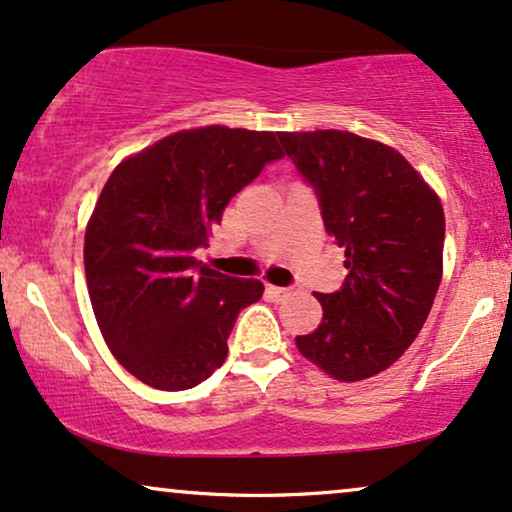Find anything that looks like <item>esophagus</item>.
Returning a JSON list of instances; mask_svg holds the SVG:
<instances>
[{"instance_id": "34e87169", "label": "esophagus", "mask_w": 512, "mask_h": 512, "mask_svg": "<svg viewBox=\"0 0 512 512\" xmlns=\"http://www.w3.org/2000/svg\"><path fill=\"white\" fill-rule=\"evenodd\" d=\"M267 293L271 297H276V300H286V297L293 295V288H281V286H269Z\"/></svg>"}]
</instances>
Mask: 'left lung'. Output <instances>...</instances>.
I'll use <instances>...</instances> for the list:
<instances>
[{
	"label": "left lung",
	"mask_w": 512,
	"mask_h": 512,
	"mask_svg": "<svg viewBox=\"0 0 512 512\" xmlns=\"http://www.w3.org/2000/svg\"><path fill=\"white\" fill-rule=\"evenodd\" d=\"M314 186L326 231L345 248L338 293H316L323 319L300 354L340 383L390 368L418 338L444 271V210L435 189L383 141L342 129L278 132Z\"/></svg>",
	"instance_id": "left-lung-1"
}]
</instances>
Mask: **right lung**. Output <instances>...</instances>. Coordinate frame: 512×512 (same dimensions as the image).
<instances>
[{
  "label": "right lung",
  "mask_w": 512,
  "mask_h": 512,
  "mask_svg": "<svg viewBox=\"0 0 512 512\" xmlns=\"http://www.w3.org/2000/svg\"><path fill=\"white\" fill-rule=\"evenodd\" d=\"M276 132L181 129L115 167L84 231L92 309L113 357L155 390H189L224 364L238 312L264 293L193 250L238 191L283 158Z\"/></svg>",
  "instance_id": "right-lung-1"
}]
</instances>
